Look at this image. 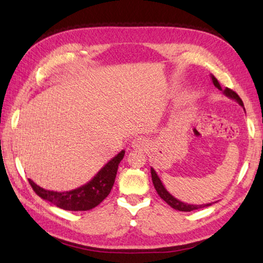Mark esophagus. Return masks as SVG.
<instances>
[{"label": "esophagus", "mask_w": 263, "mask_h": 263, "mask_svg": "<svg viewBox=\"0 0 263 263\" xmlns=\"http://www.w3.org/2000/svg\"><path fill=\"white\" fill-rule=\"evenodd\" d=\"M146 144H147V141H146L145 138H142V137H138V138H136V139L132 140V147L133 148H138V149L144 148Z\"/></svg>", "instance_id": "34e87169"}]
</instances>
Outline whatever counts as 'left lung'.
Returning <instances> with one entry per match:
<instances>
[{
  "label": "left lung",
  "mask_w": 263,
  "mask_h": 263,
  "mask_svg": "<svg viewBox=\"0 0 263 263\" xmlns=\"http://www.w3.org/2000/svg\"><path fill=\"white\" fill-rule=\"evenodd\" d=\"M211 80L213 84H215V87L219 89V90H222L219 82H218V80L213 77V75H211ZM222 92H224L225 96L230 97V99H232L234 101H237L238 103L242 106L243 108V103L240 97L238 96L237 92H234L233 90H231V89L229 88H225L224 90H222ZM151 175H152V181H153V184H154V188L155 190H157V193L159 194L160 197H161L164 202H166L168 205H171L173 209H175V210H179V211H184V212H190V211H194V210H197V209H202V208H205V206H210L212 203H208V204H201V205H194V204H188V203H183L179 201V199L175 198L174 196L171 195L167 191V189L164 188V185L162 184L161 180L159 179V176L157 174V172L154 171L153 168H151Z\"/></svg>",
  "instance_id": "1"
}]
</instances>
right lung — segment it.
Instances as JSON below:
<instances>
[{
  "label": "right lung",
  "instance_id": "add662e5",
  "mask_svg": "<svg viewBox=\"0 0 263 263\" xmlns=\"http://www.w3.org/2000/svg\"><path fill=\"white\" fill-rule=\"evenodd\" d=\"M125 151L119 152L105 164L86 184L69 191L46 190L29 179V183L39 197L68 211H87L95 208L110 194L117 175L118 164L124 158Z\"/></svg>",
  "mask_w": 263,
  "mask_h": 263
}]
</instances>
